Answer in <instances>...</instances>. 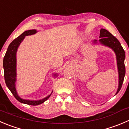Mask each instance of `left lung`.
<instances>
[{"label":"left lung","mask_w":129,"mask_h":129,"mask_svg":"<svg viewBox=\"0 0 129 129\" xmlns=\"http://www.w3.org/2000/svg\"><path fill=\"white\" fill-rule=\"evenodd\" d=\"M100 38V39L99 40L100 43L112 48L115 53L118 72V87L115 94H117L122 87L125 74V67L124 63V60L125 58V51L122 48L119 41L107 29H101ZM93 42L96 43L97 40H94Z\"/></svg>","instance_id":"1"}]
</instances>
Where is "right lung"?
<instances>
[{
	"instance_id": "obj_1",
	"label": "right lung",
	"mask_w": 129,
	"mask_h": 129,
	"mask_svg": "<svg viewBox=\"0 0 129 129\" xmlns=\"http://www.w3.org/2000/svg\"><path fill=\"white\" fill-rule=\"evenodd\" d=\"M37 32V29L27 30L22 33L19 37L14 40L9 45L3 60L4 79L6 86L9 89L17 101L22 103L33 106L40 105L47 100L51 96L52 92L48 96L40 100H24L20 98L16 91V84H15L16 81V75H17L16 74V52H17L19 46L22 42V40L24 39L26 36L32 35L35 34ZM53 76L56 77L57 76V74H55Z\"/></svg>"
}]
</instances>
